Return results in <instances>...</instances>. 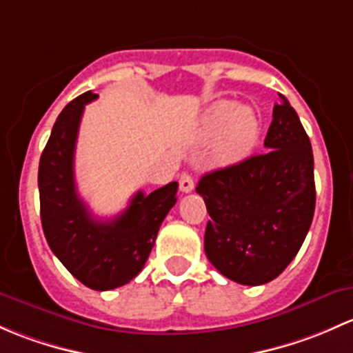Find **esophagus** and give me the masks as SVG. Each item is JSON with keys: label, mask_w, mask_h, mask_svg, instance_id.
Returning <instances> with one entry per match:
<instances>
[{"label": "esophagus", "mask_w": 353, "mask_h": 353, "mask_svg": "<svg viewBox=\"0 0 353 353\" xmlns=\"http://www.w3.org/2000/svg\"><path fill=\"white\" fill-rule=\"evenodd\" d=\"M178 183H180V192H183V194H188V192L194 190V187H195L194 178L188 175V173H181Z\"/></svg>", "instance_id": "esophagus-1"}]
</instances>
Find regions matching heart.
Wrapping results in <instances>:
<instances>
[{"label":"heart","instance_id":"obj_1","mask_svg":"<svg viewBox=\"0 0 353 353\" xmlns=\"http://www.w3.org/2000/svg\"><path fill=\"white\" fill-rule=\"evenodd\" d=\"M260 136V121L252 108L236 101L221 100L202 115L199 137L203 143L217 141V159L236 163L255 150Z\"/></svg>","mask_w":353,"mask_h":353}]
</instances>
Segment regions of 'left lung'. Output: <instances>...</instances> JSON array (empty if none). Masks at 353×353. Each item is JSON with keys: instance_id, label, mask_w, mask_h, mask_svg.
<instances>
[{"instance_id": "left-lung-1", "label": "left lung", "mask_w": 353, "mask_h": 353, "mask_svg": "<svg viewBox=\"0 0 353 353\" xmlns=\"http://www.w3.org/2000/svg\"><path fill=\"white\" fill-rule=\"evenodd\" d=\"M265 151L205 173L197 185L210 221L203 250L231 281L261 285L294 260L316 205L310 137L285 97L274 107Z\"/></svg>"}]
</instances>
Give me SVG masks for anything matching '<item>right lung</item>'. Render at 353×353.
Here are the masks:
<instances>
[{
  "label": "right lung",
  "instance_id": "add662e5",
  "mask_svg": "<svg viewBox=\"0 0 353 353\" xmlns=\"http://www.w3.org/2000/svg\"><path fill=\"white\" fill-rule=\"evenodd\" d=\"M86 92L68 103L52 127L39 163L41 221L52 253L81 284L110 290L132 281L146 263L159 226L176 202L178 183L150 195L137 192L117 217H93L76 190L74 150Z\"/></svg>",
  "mask_w": 353,
  "mask_h": 353
}]
</instances>
